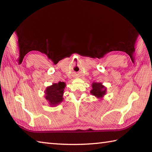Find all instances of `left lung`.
<instances>
[{"label": "left lung", "instance_id": "left-lung-1", "mask_svg": "<svg viewBox=\"0 0 152 152\" xmlns=\"http://www.w3.org/2000/svg\"><path fill=\"white\" fill-rule=\"evenodd\" d=\"M92 89L91 91V93L99 99H102L106 94V87L102 85L101 82H93L92 84Z\"/></svg>", "mask_w": 152, "mask_h": 152}]
</instances>
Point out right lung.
I'll return each instance as SVG.
<instances>
[{
  "label": "right lung",
  "instance_id": "1",
  "mask_svg": "<svg viewBox=\"0 0 152 152\" xmlns=\"http://www.w3.org/2000/svg\"><path fill=\"white\" fill-rule=\"evenodd\" d=\"M65 86V82H60L58 83H53L51 86L47 87L45 91V98L50 106H57L63 101Z\"/></svg>",
  "mask_w": 152,
  "mask_h": 152
}]
</instances>
